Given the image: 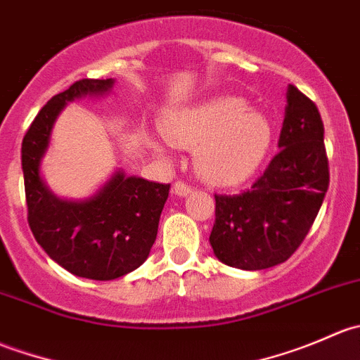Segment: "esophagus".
<instances>
[{"label": "esophagus", "mask_w": 360, "mask_h": 360, "mask_svg": "<svg viewBox=\"0 0 360 360\" xmlns=\"http://www.w3.org/2000/svg\"><path fill=\"white\" fill-rule=\"evenodd\" d=\"M191 191H193V186L184 183V181H177V183L172 186V195H176V197H186V195H190Z\"/></svg>", "instance_id": "esophagus-1"}]
</instances>
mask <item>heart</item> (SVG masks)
<instances>
[{
    "label": "heart",
    "instance_id": "heart-1",
    "mask_svg": "<svg viewBox=\"0 0 360 360\" xmlns=\"http://www.w3.org/2000/svg\"><path fill=\"white\" fill-rule=\"evenodd\" d=\"M167 136L181 146H195L203 179L230 186L249 179L263 165L274 143V127L244 97L216 96L181 108L167 118ZM155 146L162 143L155 141Z\"/></svg>",
    "mask_w": 360,
    "mask_h": 360
}]
</instances>
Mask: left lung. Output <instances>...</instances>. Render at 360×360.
Listing matches in <instances>:
<instances>
[{"instance_id":"obj_1","label":"left lung","mask_w":360,"mask_h":360,"mask_svg":"<svg viewBox=\"0 0 360 360\" xmlns=\"http://www.w3.org/2000/svg\"><path fill=\"white\" fill-rule=\"evenodd\" d=\"M278 153L240 195H216L214 256L240 270L284 263L300 248L329 186L324 125L317 106L294 85L285 92Z\"/></svg>"}]
</instances>
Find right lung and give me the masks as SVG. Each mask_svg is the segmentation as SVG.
Returning a JSON list of instances; mask_svg holds the SVG:
<instances>
[{
  "label": "right lung",
  "mask_w": 360,
  "mask_h": 360,
  "mask_svg": "<svg viewBox=\"0 0 360 360\" xmlns=\"http://www.w3.org/2000/svg\"><path fill=\"white\" fill-rule=\"evenodd\" d=\"M115 83V78L79 79L53 96L31 123L20 150L36 242L69 274L92 281H115L148 259L170 188L127 176L123 169L85 198H63L46 184L41 165L60 112L72 101L110 96Z\"/></svg>",
  "instance_id": "add662e5"
}]
</instances>
